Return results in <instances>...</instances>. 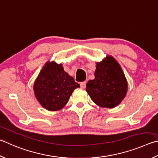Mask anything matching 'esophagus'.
Wrapping results in <instances>:
<instances>
[{
    "instance_id": "1",
    "label": "esophagus",
    "mask_w": 158,
    "mask_h": 158,
    "mask_svg": "<svg viewBox=\"0 0 158 158\" xmlns=\"http://www.w3.org/2000/svg\"><path fill=\"white\" fill-rule=\"evenodd\" d=\"M80 86H81V88L85 89V87H86V81H83L80 83Z\"/></svg>"
}]
</instances>
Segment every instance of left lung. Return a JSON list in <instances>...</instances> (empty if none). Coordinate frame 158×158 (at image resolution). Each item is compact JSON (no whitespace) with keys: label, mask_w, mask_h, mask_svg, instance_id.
Masks as SVG:
<instances>
[{"label":"left lung","mask_w":158,"mask_h":158,"mask_svg":"<svg viewBox=\"0 0 158 158\" xmlns=\"http://www.w3.org/2000/svg\"><path fill=\"white\" fill-rule=\"evenodd\" d=\"M128 84L120 65L111 56L97 63L94 79L89 80L86 91L99 106L112 108L118 106L126 96Z\"/></svg>","instance_id":"obj_1"}]
</instances>
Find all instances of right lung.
I'll return each instance as SVG.
<instances>
[{
  "label": "right lung",
  "mask_w": 158,
  "mask_h": 158,
  "mask_svg": "<svg viewBox=\"0 0 158 158\" xmlns=\"http://www.w3.org/2000/svg\"><path fill=\"white\" fill-rule=\"evenodd\" d=\"M80 85L65 72L62 64L48 61L34 84L36 98L48 110H61L68 102L74 90Z\"/></svg>",
  "instance_id": "1"
}]
</instances>
